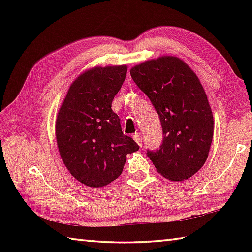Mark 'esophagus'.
I'll return each instance as SVG.
<instances>
[{"mask_svg":"<svg viewBox=\"0 0 252 252\" xmlns=\"http://www.w3.org/2000/svg\"><path fill=\"white\" fill-rule=\"evenodd\" d=\"M133 138H134V141L138 144V145L142 146L143 145V136L140 133H135L134 135H133Z\"/></svg>","mask_w":252,"mask_h":252,"instance_id":"esophagus-1","label":"esophagus"}]
</instances>
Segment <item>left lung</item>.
I'll return each mask as SVG.
<instances>
[{
    "instance_id": "obj_1",
    "label": "left lung",
    "mask_w": 252,
    "mask_h": 252,
    "mask_svg": "<svg viewBox=\"0 0 252 252\" xmlns=\"http://www.w3.org/2000/svg\"><path fill=\"white\" fill-rule=\"evenodd\" d=\"M130 73L162 126V144L147 156L165 179H189L205 164L213 137V115L199 79L174 56L144 62Z\"/></svg>"
}]
</instances>
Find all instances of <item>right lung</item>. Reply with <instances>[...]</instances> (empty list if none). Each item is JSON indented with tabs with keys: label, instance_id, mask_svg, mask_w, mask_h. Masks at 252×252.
I'll return each instance as SVG.
<instances>
[{
	"label": "right lung",
	"instance_id": "right-lung-1",
	"mask_svg": "<svg viewBox=\"0 0 252 252\" xmlns=\"http://www.w3.org/2000/svg\"><path fill=\"white\" fill-rule=\"evenodd\" d=\"M127 67H95L74 80L58 111L55 133L58 151L74 179L101 187L122 173L126 155L138 151L125 135L111 109L125 82Z\"/></svg>",
	"mask_w": 252,
	"mask_h": 252
}]
</instances>
